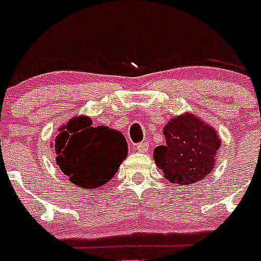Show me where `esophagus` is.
<instances>
[{
	"mask_svg": "<svg viewBox=\"0 0 261 261\" xmlns=\"http://www.w3.org/2000/svg\"><path fill=\"white\" fill-rule=\"evenodd\" d=\"M135 149L138 151H141V153H143V151H147L149 150V142H146V141H143V142H139L135 145Z\"/></svg>",
	"mask_w": 261,
	"mask_h": 261,
	"instance_id": "obj_1",
	"label": "esophagus"
}]
</instances>
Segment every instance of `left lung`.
Segmentation results:
<instances>
[{
    "label": "left lung",
    "instance_id": "8db88e82",
    "mask_svg": "<svg viewBox=\"0 0 261 261\" xmlns=\"http://www.w3.org/2000/svg\"><path fill=\"white\" fill-rule=\"evenodd\" d=\"M165 145L154 149V161L171 182L190 186L206 178L215 164V153L221 146L214 127L194 115L171 119L164 127Z\"/></svg>",
    "mask_w": 261,
    "mask_h": 261
}]
</instances>
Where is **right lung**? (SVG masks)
I'll return each instance as SVG.
<instances>
[{
    "label": "right lung",
    "instance_id": "right-lung-1",
    "mask_svg": "<svg viewBox=\"0 0 261 261\" xmlns=\"http://www.w3.org/2000/svg\"><path fill=\"white\" fill-rule=\"evenodd\" d=\"M53 147L61 171L85 190L110 181L128 151L122 133L93 127L88 116H75L59 127Z\"/></svg>",
    "mask_w": 261,
    "mask_h": 261
}]
</instances>
